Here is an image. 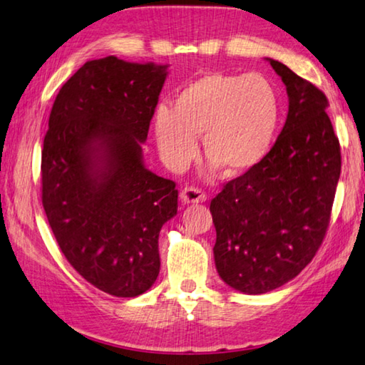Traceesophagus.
I'll return each mask as SVG.
<instances>
[{"mask_svg": "<svg viewBox=\"0 0 365 365\" xmlns=\"http://www.w3.org/2000/svg\"><path fill=\"white\" fill-rule=\"evenodd\" d=\"M181 202L184 205H189V204H202V202L207 200V195L205 192H202V190L195 189V187H184L181 190Z\"/></svg>", "mask_w": 365, "mask_h": 365, "instance_id": "obj_1", "label": "esophagus"}]
</instances>
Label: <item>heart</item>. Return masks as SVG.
I'll return each instance as SVG.
<instances>
[{
  "label": "heart",
  "mask_w": 365,
  "mask_h": 365,
  "mask_svg": "<svg viewBox=\"0 0 365 365\" xmlns=\"http://www.w3.org/2000/svg\"><path fill=\"white\" fill-rule=\"evenodd\" d=\"M279 121L282 97L268 77L208 73L182 87L173 108L158 106L153 134L171 170L184 168L195 157L197 137H202L212 168L244 175L270 153Z\"/></svg>",
  "instance_id": "obj_1"
}]
</instances>
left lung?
I'll list each match as a JSON object with an SVG mask.
<instances>
[{"instance_id":"left-lung-1","label":"left lung","mask_w":365,"mask_h":365,"mask_svg":"<svg viewBox=\"0 0 365 365\" xmlns=\"http://www.w3.org/2000/svg\"><path fill=\"white\" fill-rule=\"evenodd\" d=\"M288 93V116L270 153L226 182L210 204L215 265L244 294H264L297 277L330 223L341 152L317 87L267 58Z\"/></svg>"}]
</instances>
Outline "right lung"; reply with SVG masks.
<instances>
[{
	"instance_id": "right-lung-1",
	"label": "right lung",
	"mask_w": 365,
	"mask_h": 365,
	"mask_svg": "<svg viewBox=\"0 0 365 365\" xmlns=\"http://www.w3.org/2000/svg\"><path fill=\"white\" fill-rule=\"evenodd\" d=\"M168 64L87 61L56 95L41 150V202L74 270L116 297L140 296L160 273V230L178 189L145 168Z\"/></svg>"
}]
</instances>
